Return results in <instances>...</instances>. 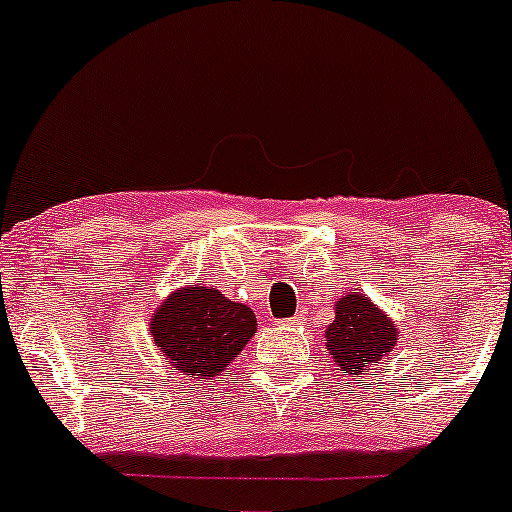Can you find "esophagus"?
<instances>
[{
    "label": "esophagus",
    "instance_id": "esophagus-1",
    "mask_svg": "<svg viewBox=\"0 0 512 512\" xmlns=\"http://www.w3.org/2000/svg\"><path fill=\"white\" fill-rule=\"evenodd\" d=\"M301 322V317H291V320H284V325H298Z\"/></svg>",
    "mask_w": 512,
    "mask_h": 512
}]
</instances>
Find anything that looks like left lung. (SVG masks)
I'll return each instance as SVG.
<instances>
[{
  "label": "left lung",
  "instance_id": "obj_1",
  "mask_svg": "<svg viewBox=\"0 0 512 512\" xmlns=\"http://www.w3.org/2000/svg\"><path fill=\"white\" fill-rule=\"evenodd\" d=\"M397 339L399 330L392 317L354 289L334 303V320L325 330V349L346 375L363 378L395 351Z\"/></svg>",
  "mask_w": 512,
  "mask_h": 512
}]
</instances>
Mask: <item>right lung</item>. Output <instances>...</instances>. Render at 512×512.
<instances>
[{"label":"right lung","mask_w":512,"mask_h":512,"mask_svg":"<svg viewBox=\"0 0 512 512\" xmlns=\"http://www.w3.org/2000/svg\"><path fill=\"white\" fill-rule=\"evenodd\" d=\"M257 317L204 284L170 291L149 317L151 342L173 370L211 383L255 337Z\"/></svg>","instance_id":"right-lung-1"}]
</instances>
